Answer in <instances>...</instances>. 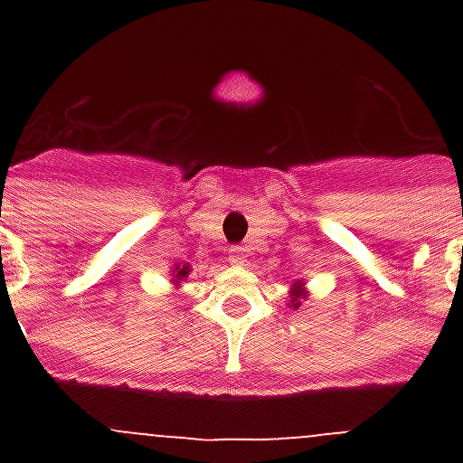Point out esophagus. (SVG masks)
<instances>
[{
  "label": "esophagus",
  "mask_w": 463,
  "mask_h": 463,
  "mask_svg": "<svg viewBox=\"0 0 463 463\" xmlns=\"http://www.w3.org/2000/svg\"><path fill=\"white\" fill-rule=\"evenodd\" d=\"M228 260H231L232 264H242V261H245V250H242V247H231V250H228Z\"/></svg>",
  "instance_id": "obj_1"
}]
</instances>
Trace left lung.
I'll use <instances>...</instances> for the list:
<instances>
[{"mask_svg": "<svg viewBox=\"0 0 463 463\" xmlns=\"http://www.w3.org/2000/svg\"><path fill=\"white\" fill-rule=\"evenodd\" d=\"M305 298H307V293H305L303 283L296 281V286L290 290V305H293V307H300V300H305Z\"/></svg>", "mask_w": 463, "mask_h": 463, "instance_id": "obj_1", "label": "left lung"}]
</instances>
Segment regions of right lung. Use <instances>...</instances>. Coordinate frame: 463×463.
Here are the masks:
<instances>
[{"label": "right lung", "mask_w": 463, "mask_h": 463, "mask_svg": "<svg viewBox=\"0 0 463 463\" xmlns=\"http://www.w3.org/2000/svg\"><path fill=\"white\" fill-rule=\"evenodd\" d=\"M189 271H192V269H189V264H182V267H175V269H173V283H175V286H177V283H182V279H187Z\"/></svg>", "instance_id": "right-lung-1"}]
</instances>
